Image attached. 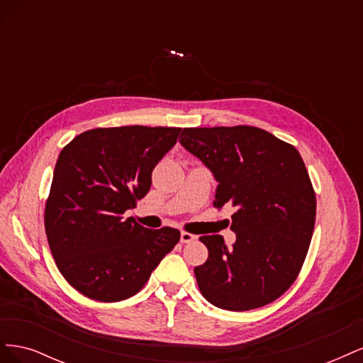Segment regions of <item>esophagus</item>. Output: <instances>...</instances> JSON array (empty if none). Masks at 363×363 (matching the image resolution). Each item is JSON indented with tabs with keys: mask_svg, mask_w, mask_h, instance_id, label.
I'll list each match as a JSON object with an SVG mask.
<instances>
[{
	"mask_svg": "<svg viewBox=\"0 0 363 363\" xmlns=\"http://www.w3.org/2000/svg\"><path fill=\"white\" fill-rule=\"evenodd\" d=\"M194 239H195V235L188 233V232H182V235H180V240L183 244H189Z\"/></svg>",
	"mask_w": 363,
	"mask_h": 363,
	"instance_id": "1",
	"label": "esophagus"
}]
</instances>
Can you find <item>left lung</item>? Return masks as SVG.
<instances>
[{"label":"left lung","instance_id":"8db88e82","mask_svg":"<svg viewBox=\"0 0 363 363\" xmlns=\"http://www.w3.org/2000/svg\"><path fill=\"white\" fill-rule=\"evenodd\" d=\"M180 144L219 183L213 206L235 207L232 247L204 235L207 260L195 267L204 298L244 312L277 300L298 277L313 235L316 199L296 148L250 127L183 128Z\"/></svg>","mask_w":363,"mask_h":363}]
</instances>
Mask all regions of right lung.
Here are the masks:
<instances>
[{
    "label": "right lung",
    "instance_id": "right-lung-1",
    "mask_svg": "<svg viewBox=\"0 0 363 363\" xmlns=\"http://www.w3.org/2000/svg\"><path fill=\"white\" fill-rule=\"evenodd\" d=\"M182 128H94L60 151L45 204V233L62 276L87 298L127 300L180 240L177 228L150 230L125 211L151 186V172Z\"/></svg>",
    "mask_w": 363,
    "mask_h": 363
}]
</instances>
